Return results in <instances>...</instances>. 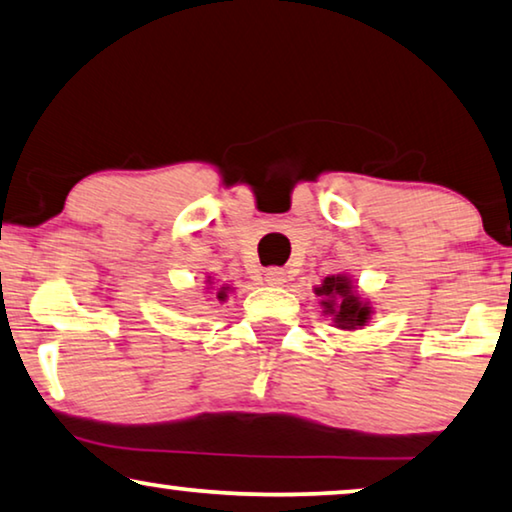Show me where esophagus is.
Here are the masks:
<instances>
[{"mask_svg":"<svg viewBox=\"0 0 512 512\" xmlns=\"http://www.w3.org/2000/svg\"><path fill=\"white\" fill-rule=\"evenodd\" d=\"M264 278H266V283L273 285V287L287 283V273L283 269H266Z\"/></svg>","mask_w":512,"mask_h":512,"instance_id":"34e87169","label":"esophagus"}]
</instances>
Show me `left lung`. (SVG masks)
Instances as JSON below:
<instances>
[{
    "instance_id": "8db88e82",
    "label": "left lung",
    "mask_w": 512,
    "mask_h": 512,
    "mask_svg": "<svg viewBox=\"0 0 512 512\" xmlns=\"http://www.w3.org/2000/svg\"><path fill=\"white\" fill-rule=\"evenodd\" d=\"M315 294L322 299L320 304L325 308V313L331 315V320L336 322V327L357 329L371 320V306L359 299L355 285L345 273L327 276L320 287H315Z\"/></svg>"
}]
</instances>
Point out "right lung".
<instances>
[{"instance_id": "obj_1", "label": "right lung", "mask_w": 512, "mask_h": 512, "mask_svg": "<svg viewBox=\"0 0 512 512\" xmlns=\"http://www.w3.org/2000/svg\"><path fill=\"white\" fill-rule=\"evenodd\" d=\"M218 299H220V301H225V299H227V287H220V292H218Z\"/></svg>"}]
</instances>
